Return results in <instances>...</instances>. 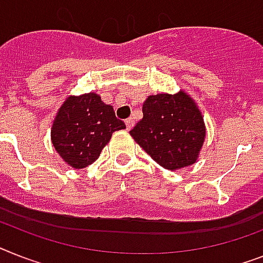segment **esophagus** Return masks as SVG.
I'll list each match as a JSON object with an SVG mask.
<instances>
[{
  "label": "esophagus",
  "instance_id": "1",
  "mask_svg": "<svg viewBox=\"0 0 263 263\" xmlns=\"http://www.w3.org/2000/svg\"><path fill=\"white\" fill-rule=\"evenodd\" d=\"M125 123H126L127 130H130V129H132V127L134 126V119L133 118H127L126 121H125Z\"/></svg>",
  "mask_w": 263,
  "mask_h": 263
}]
</instances>
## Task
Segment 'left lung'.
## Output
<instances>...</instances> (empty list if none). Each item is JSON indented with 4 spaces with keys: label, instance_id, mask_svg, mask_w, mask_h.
<instances>
[{
    "label": "left lung",
    "instance_id": "obj_1",
    "mask_svg": "<svg viewBox=\"0 0 263 263\" xmlns=\"http://www.w3.org/2000/svg\"><path fill=\"white\" fill-rule=\"evenodd\" d=\"M142 112L130 136L158 165L177 171L197 161L205 140V123L188 92L149 95Z\"/></svg>",
    "mask_w": 263,
    "mask_h": 263
}]
</instances>
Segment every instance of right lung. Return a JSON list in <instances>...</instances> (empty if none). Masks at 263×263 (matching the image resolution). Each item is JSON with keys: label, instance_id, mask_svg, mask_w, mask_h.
<instances>
[{"label": "right lung", "instance_id": "right-lung-1", "mask_svg": "<svg viewBox=\"0 0 263 263\" xmlns=\"http://www.w3.org/2000/svg\"><path fill=\"white\" fill-rule=\"evenodd\" d=\"M126 125L95 92L68 95L52 122L51 141L63 161L82 169L98 160L117 130Z\"/></svg>", "mask_w": 263, "mask_h": 263}]
</instances>
